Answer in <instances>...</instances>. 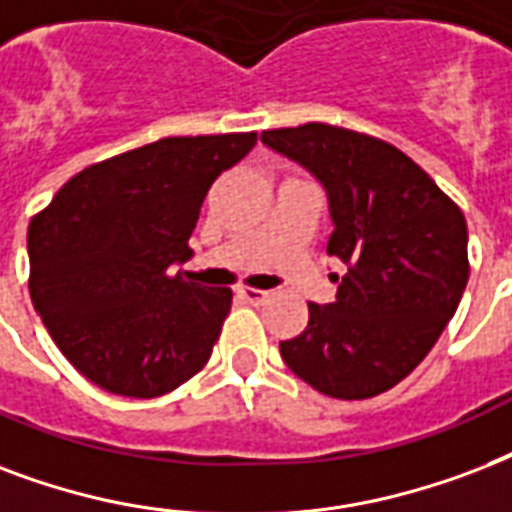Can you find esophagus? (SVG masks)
<instances>
[{"instance_id": "1", "label": "esophagus", "mask_w": 512, "mask_h": 512, "mask_svg": "<svg viewBox=\"0 0 512 512\" xmlns=\"http://www.w3.org/2000/svg\"><path fill=\"white\" fill-rule=\"evenodd\" d=\"M237 293L243 296L245 301H251V304H261V301L269 299V291H261V288H251V285H240Z\"/></svg>"}]
</instances>
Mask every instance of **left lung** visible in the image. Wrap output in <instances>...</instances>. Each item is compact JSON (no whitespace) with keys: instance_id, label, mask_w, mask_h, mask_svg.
Returning <instances> with one entry per match:
<instances>
[{"instance_id":"1","label":"left lung","mask_w":512,"mask_h":512,"mask_svg":"<svg viewBox=\"0 0 512 512\" xmlns=\"http://www.w3.org/2000/svg\"><path fill=\"white\" fill-rule=\"evenodd\" d=\"M261 141L326 186L328 256L347 264L336 301L280 342L285 366L328 398L366 400L406 379L433 350L470 275L459 205L382 138L307 122Z\"/></svg>"}]
</instances>
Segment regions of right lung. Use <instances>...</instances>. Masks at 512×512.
Instances as JSON below:
<instances>
[{
    "label": "right lung",
    "instance_id": "right-lung-1",
    "mask_svg": "<svg viewBox=\"0 0 512 512\" xmlns=\"http://www.w3.org/2000/svg\"><path fill=\"white\" fill-rule=\"evenodd\" d=\"M256 133L173 136L95 162L29 224L34 310L71 366L101 390L160 398L211 358L232 288L176 272L216 178Z\"/></svg>",
    "mask_w": 512,
    "mask_h": 512
}]
</instances>
